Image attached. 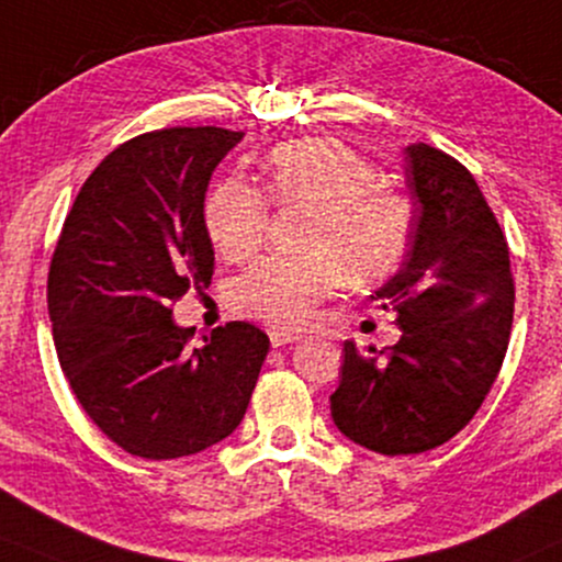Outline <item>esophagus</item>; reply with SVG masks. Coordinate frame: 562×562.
Instances as JSON below:
<instances>
[{"label":"esophagus","instance_id":"34e87169","mask_svg":"<svg viewBox=\"0 0 562 562\" xmlns=\"http://www.w3.org/2000/svg\"><path fill=\"white\" fill-rule=\"evenodd\" d=\"M269 339H272V347H285L290 342H297V339H301V334L285 331V329H274V331H269Z\"/></svg>","mask_w":562,"mask_h":562}]
</instances>
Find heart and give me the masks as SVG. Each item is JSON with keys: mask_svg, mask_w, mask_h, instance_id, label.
Here are the masks:
<instances>
[{"mask_svg": "<svg viewBox=\"0 0 562 562\" xmlns=\"http://www.w3.org/2000/svg\"><path fill=\"white\" fill-rule=\"evenodd\" d=\"M267 194L282 207L311 210L301 257H267L233 285V305L261 322L301 329L342 282L386 274L412 233L409 199L381 181L371 160L339 139L308 137L274 147L265 160ZM269 202L259 189L228 179L204 204V228L220 257L240 261L265 244Z\"/></svg>", "mask_w": 562, "mask_h": 562, "instance_id": "1", "label": "heart"}]
</instances>
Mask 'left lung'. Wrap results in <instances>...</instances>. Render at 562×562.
Listing matches in <instances>:
<instances>
[{
	"label": "left lung",
	"instance_id": "1",
	"mask_svg": "<svg viewBox=\"0 0 562 562\" xmlns=\"http://www.w3.org/2000/svg\"><path fill=\"white\" fill-rule=\"evenodd\" d=\"M412 233L402 267L373 290L396 314L392 347L347 339L329 396L339 432L383 457L423 453L457 436L498 379L514 322L508 244L474 176L451 155L404 147Z\"/></svg>",
	"mask_w": 562,
	"mask_h": 562
}]
</instances>
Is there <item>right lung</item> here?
I'll use <instances>...</instances> for the list:
<instances>
[{
    "label": "right lung",
    "instance_id": "right-lung-1",
    "mask_svg": "<svg viewBox=\"0 0 562 562\" xmlns=\"http://www.w3.org/2000/svg\"><path fill=\"white\" fill-rule=\"evenodd\" d=\"M244 132L173 126L116 147L69 210L48 269L56 355L90 420L132 457L179 459L244 420L269 337L231 322L189 347L173 322L189 285H210L212 173Z\"/></svg>",
    "mask_w": 562,
    "mask_h": 562
}]
</instances>
